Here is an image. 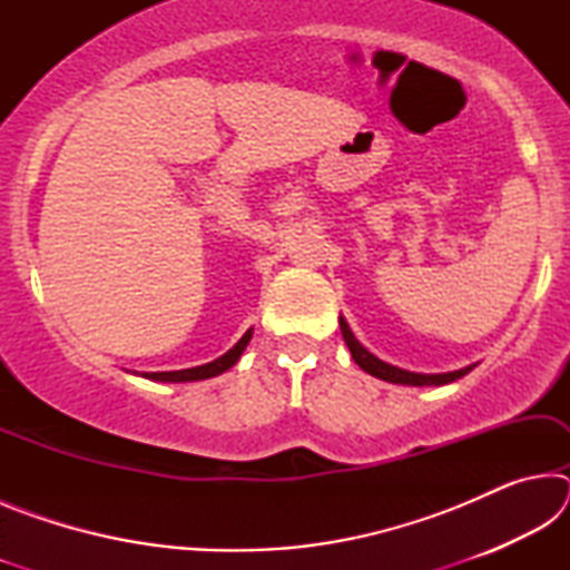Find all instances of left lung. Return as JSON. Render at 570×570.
<instances>
[{
  "instance_id": "obj_1",
  "label": "left lung",
  "mask_w": 570,
  "mask_h": 570,
  "mask_svg": "<svg viewBox=\"0 0 570 570\" xmlns=\"http://www.w3.org/2000/svg\"><path fill=\"white\" fill-rule=\"evenodd\" d=\"M340 330L346 346H350L352 352V360L362 366L366 374H372V377L384 380V382H392V384H412V387H440V384H450L460 377H465V374L472 370V366H462V370L455 372H445V374H420V372H407V370H400V366H392L387 362H382L374 356L372 352H366L364 346L356 342V336L352 334L350 324L344 322V316H340Z\"/></svg>"
}]
</instances>
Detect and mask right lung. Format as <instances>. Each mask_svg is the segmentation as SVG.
I'll use <instances>...</instances> for the list:
<instances>
[{
    "mask_svg": "<svg viewBox=\"0 0 570 570\" xmlns=\"http://www.w3.org/2000/svg\"><path fill=\"white\" fill-rule=\"evenodd\" d=\"M250 334H254V330H248L234 344V350H228L224 356H218V360H214V362L200 364V366H190V370H178V372H146L142 377L153 380V382H198V380L216 377V374H224L226 370H230V366L238 362V356L244 354L246 344L250 342Z\"/></svg>",
    "mask_w": 570,
    "mask_h": 570,
    "instance_id": "1",
    "label": "right lung"
}]
</instances>
